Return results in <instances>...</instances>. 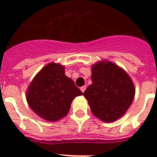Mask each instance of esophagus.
Here are the masks:
<instances>
[{
  "mask_svg": "<svg viewBox=\"0 0 157 157\" xmlns=\"http://www.w3.org/2000/svg\"><path fill=\"white\" fill-rule=\"evenodd\" d=\"M86 86H82V87H81V90L82 93H84L85 92V90H86Z\"/></svg>",
  "mask_w": 157,
  "mask_h": 157,
  "instance_id": "1",
  "label": "esophagus"
}]
</instances>
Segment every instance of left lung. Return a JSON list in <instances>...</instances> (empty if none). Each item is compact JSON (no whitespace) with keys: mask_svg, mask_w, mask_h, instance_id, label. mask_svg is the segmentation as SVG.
I'll return each mask as SVG.
<instances>
[{"mask_svg":"<svg viewBox=\"0 0 157 157\" xmlns=\"http://www.w3.org/2000/svg\"><path fill=\"white\" fill-rule=\"evenodd\" d=\"M92 85L84 92L93 114L105 122L122 117L131 105L134 86L129 75L111 62L92 67Z\"/></svg>","mask_w":157,"mask_h":157,"instance_id":"8db88e82","label":"left lung"}]
</instances>
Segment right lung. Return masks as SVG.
Here are the masks:
<instances>
[{
	"label": "right lung",
	"instance_id": "add662e5",
	"mask_svg": "<svg viewBox=\"0 0 157 157\" xmlns=\"http://www.w3.org/2000/svg\"><path fill=\"white\" fill-rule=\"evenodd\" d=\"M82 92L64 74V67L50 63L33 79L27 100L33 112L43 119L55 121L65 117L71 103Z\"/></svg>",
	"mask_w": 157,
	"mask_h": 157
}]
</instances>
